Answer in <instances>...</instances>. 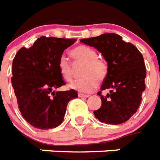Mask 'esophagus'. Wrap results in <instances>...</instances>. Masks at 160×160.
Listing matches in <instances>:
<instances>
[{
	"instance_id": "obj_1",
	"label": "esophagus",
	"mask_w": 160,
	"mask_h": 160,
	"mask_svg": "<svg viewBox=\"0 0 160 160\" xmlns=\"http://www.w3.org/2000/svg\"><path fill=\"white\" fill-rule=\"evenodd\" d=\"M78 97L79 98H88L89 95H88V94H82V93H78Z\"/></svg>"
}]
</instances>
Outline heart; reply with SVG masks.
I'll return each mask as SVG.
<instances>
[{"mask_svg": "<svg viewBox=\"0 0 160 160\" xmlns=\"http://www.w3.org/2000/svg\"><path fill=\"white\" fill-rule=\"evenodd\" d=\"M75 64H82L81 76L83 77L70 84V88L82 92H91L98 86V81H102L107 74V62L98 56L94 48L89 46L79 45L70 52ZM58 69L63 80L70 82L72 78V66L65 56L58 61Z\"/></svg>", "mask_w": 160, "mask_h": 160, "instance_id": "heart-1", "label": "heart"}]
</instances>
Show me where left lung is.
Masks as SVG:
<instances>
[{
	"instance_id": "left-lung-1",
	"label": "left lung",
	"mask_w": 160,
	"mask_h": 160,
	"mask_svg": "<svg viewBox=\"0 0 160 160\" xmlns=\"http://www.w3.org/2000/svg\"><path fill=\"white\" fill-rule=\"evenodd\" d=\"M80 41L97 48L108 65L101 90L110 89V92L103 96L98 92L102 107L93 112L94 116L101 122L111 125L126 122L140 107L145 89L146 68L142 54L135 45L113 33Z\"/></svg>"
}]
</instances>
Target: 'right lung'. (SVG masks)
I'll return each mask as SVG.
<instances>
[{"label":"right lung","mask_w":160,"mask_h":160,"mask_svg":"<svg viewBox=\"0 0 160 160\" xmlns=\"http://www.w3.org/2000/svg\"><path fill=\"white\" fill-rule=\"evenodd\" d=\"M76 40L41 36L15 54L11 82L21 116L34 128L48 130L59 126L68 102L78 98L73 89L54 92L65 85L58 72V59Z\"/></svg>","instance_id":"add662e5"}]
</instances>
